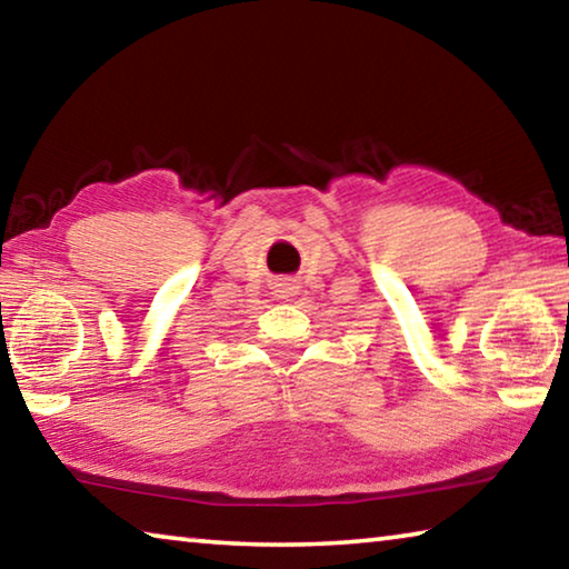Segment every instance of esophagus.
<instances>
[{
    "label": "esophagus",
    "mask_w": 569,
    "mask_h": 569,
    "mask_svg": "<svg viewBox=\"0 0 569 569\" xmlns=\"http://www.w3.org/2000/svg\"><path fill=\"white\" fill-rule=\"evenodd\" d=\"M296 291H298V283L293 281V278H278V281L273 283L276 298H291V296H296Z\"/></svg>",
    "instance_id": "esophagus-1"
}]
</instances>
